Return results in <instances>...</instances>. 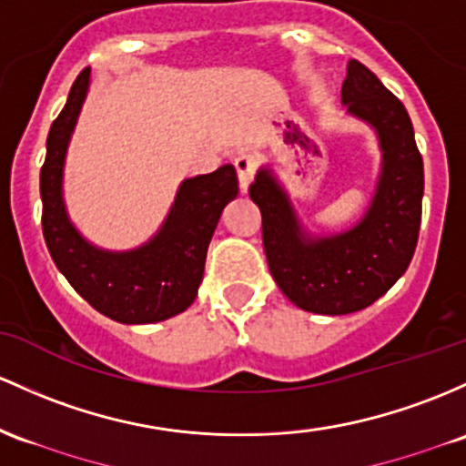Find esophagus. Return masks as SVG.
Masks as SVG:
<instances>
[{
    "label": "esophagus",
    "instance_id": "34e87169",
    "mask_svg": "<svg viewBox=\"0 0 466 466\" xmlns=\"http://www.w3.org/2000/svg\"><path fill=\"white\" fill-rule=\"evenodd\" d=\"M234 167H237L238 186H241L243 192H248L249 183L254 181V175H257V157L249 155V152H241V155L234 157Z\"/></svg>",
    "mask_w": 466,
    "mask_h": 466
}]
</instances>
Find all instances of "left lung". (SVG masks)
I'll list each match as a JSON object with an SVG mask.
<instances>
[{
    "mask_svg": "<svg viewBox=\"0 0 466 466\" xmlns=\"http://www.w3.org/2000/svg\"><path fill=\"white\" fill-rule=\"evenodd\" d=\"M342 104L376 130L382 170L365 217L347 232L309 238L300 229L288 194L268 167L249 186L263 217V248L280 291L305 311L351 314L407 272L422 217V157L405 106L360 61L347 64Z\"/></svg>",
    "mask_w": 466,
    "mask_h": 466,
    "instance_id": "obj_1",
    "label": "left lung"
}]
</instances>
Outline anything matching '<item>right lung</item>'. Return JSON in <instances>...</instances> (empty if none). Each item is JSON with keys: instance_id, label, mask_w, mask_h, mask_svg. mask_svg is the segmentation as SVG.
Instances as JSON below:
<instances>
[{"instance_id": "add662e5", "label": "right lung", "mask_w": 466, "mask_h": 466, "mask_svg": "<svg viewBox=\"0 0 466 466\" xmlns=\"http://www.w3.org/2000/svg\"><path fill=\"white\" fill-rule=\"evenodd\" d=\"M88 84L90 68H84L46 141L39 177L46 245L59 272L96 311L126 325L158 323L186 311L197 299L208 245L223 208L238 194L237 170L223 166L212 175L186 178L157 237L141 248L130 252L95 248L70 223L61 197L66 150Z\"/></svg>"}]
</instances>
